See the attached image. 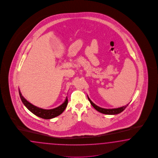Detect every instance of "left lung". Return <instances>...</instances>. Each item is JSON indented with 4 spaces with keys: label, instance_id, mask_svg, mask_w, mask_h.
Instances as JSON below:
<instances>
[{
    "label": "left lung",
    "instance_id": "obj_1",
    "mask_svg": "<svg viewBox=\"0 0 158 158\" xmlns=\"http://www.w3.org/2000/svg\"><path fill=\"white\" fill-rule=\"evenodd\" d=\"M88 100L90 101L91 105H92L93 108L95 109H96L97 111H98L99 112L105 114H117L118 113L122 112L124 109H126L127 107V106L129 104H127L125 106H123L120 108H113V109H105V108H102L94 104L92 101L90 100V99L88 97Z\"/></svg>",
    "mask_w": 158,
    "mask_h": 158
}]
</instances>
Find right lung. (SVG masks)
I'll list each match as a JSON object with an SVG mask.
<instances>
[{
  "label": "right lung",
  "instance_id": "add662e5",
  "mask_svg": "<svg viewBox=\"0 0 158 158\" xmlns=\"http://www.w3.org/2000/svg\"><path fill=\"white\" fill-rule=\"evenodd\" d=\"M19 93L20 99L24 106L33 114H34L38 117H41L44 119H50L60 115L64 111L68 103V97H66L64 103L56 108L52 109H42L35 105H32V104L27 101L22 95L20 90H19Z\"/></svg>",
  "mask_w": 158,
  "mask_h": 158
}]
</instances>
